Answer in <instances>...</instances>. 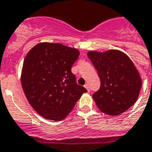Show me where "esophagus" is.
Listing matches in <instances>:
<instances>
[{"instance_id":"obj_1","label":"esophagus","mask_w":152,"mask_h":152,"mask_svg":"<svg viewBox=\"0 0 152 152\" xmlns=\"http://www.w3.org/2000/svg\"><path fill=\"white\" fill-rule=\"evenodd\" d=\"M84 88H85L88 91H90V86H89V84H88V83H86L85 85H84Z\"/></svg>"}]
</instances>
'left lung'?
I'll return each mask as SVG.
<instances>
[{"label": "left lung", "instance_id": "8db88e82", "mask_svg": "<svg viewBox=\"0 0 152 152\" xmlns=\"http://www.w3.org/2000/svg\"><path fill=\"white\" fill-rule=\"evenodd\" d=\"M88 57L101 81L99 90L92 95L102 112L118 116L137 102L142 87L139 72L129 57L118 50L89 51Z\"/></svg>", "mask_w": 152, "mask_h": 152}]
</instances>
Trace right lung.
Returning <instances> with one entry per match:
<instances>
[{"label":"right lung","mask_w":152,"mask_h":152,"mask_svg":"<svg viewBox=\"0 0 152 152\" xmlns=\"http://www.w3.org/2000/svg\"><path fill=\"white\" fill-rule=\"evenodd\" d=\"M79 54L77 49L51 42L37 44L27 53L21 84L30 105L42 118L63 120L87 92L71 72Z\"/></svg>","instance_id":"add662e5"}]
</instances>
